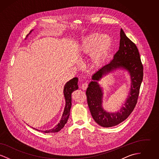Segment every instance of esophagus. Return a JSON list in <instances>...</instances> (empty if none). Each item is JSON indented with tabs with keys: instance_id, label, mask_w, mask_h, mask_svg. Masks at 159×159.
Listing matches in <instances>:
<instances>
[{
	"instance_id": "34e87169",
	"label": "esophagus",
	"mask_w": 159,
	"mask_h": 159,
	"mask_svg": "<svg viewBox=\"0 0 159 159\" xmlns=\"http://www.w3.org/2000/svg\"><path fill=\"white\" fill-rule=\"evenodd\" d=\"M88 84L87 82H84V83L82 84L80 88H81V89H82L83 90H86V89H87V88H88Z\"/></svg>"
}]
</instances>
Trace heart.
<instances>
[{"instance_id":"heart-1","label":"heart","mask_w":159,"mask_h":159,"mask_svg":"<svg viewBox=\"0 0 159 159\" xmlns=\"http://www.w3.org/2000/svg\"><path fill=\"white\" fill-rule=\"evenodd\" d=\"M111 42V38L108 34L92 33L83 39L80 46V53L86 55L92 51V61L94 64H98L107 55Z\"/></svg>"}]
</instances>
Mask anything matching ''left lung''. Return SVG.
I'll return each instance as SVG.
<instances>
[{"label": "left lung", "mask_w": 159, "mask_h": 159, "mask_svg": "<svg viewBox=\"0 0 159 159\" xmlns=\"http://www.w3.org/2000/svg\"><path fill=\"white\" fill-rule=\"evenodd\" d=\"M120 46L109 64L99 69L92 77L86 92L88 104L93 120L105 128L116 126L126 120L136 106L141 84L143 79V65L136 45L120 30ZM117 68L129 71L131 79V91L125 107L117 113H108L102 107V90L98 83L103 75Z\"/></svg>", "instance_id": "obj_1"}]
</instances>
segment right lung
Instances as JSON below:
<instances>
[{
    "label": "right lung",
    "mask_w": 159,
    "mask_h": 159,
    "mask_svg": "<svg viewBox=\"0 0 159 159\" xmlns=\"http://www.w3.org/2000/svg\"><path fill=\"white\" fill-rule=\"evenodd\" d=\"M32 31V30H31ZM31 31L30 32H31ZM78 79L77 77H75L68 81V82L65 84L64 88V95L66 99V106L64 108V110L62 116V118L61 119L60 123L53 129L48 130H43L42 132L44 133H55L58 132L61 129L63 128L66 123L68 120V117L70 116V108L71 107V93L74 91H76L78 89ZM38 130V129H36Z\"/></svg>",
    "instance_id": "1"
}]
</instances>
